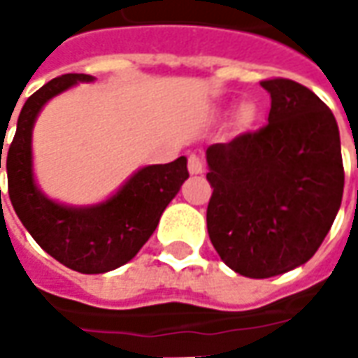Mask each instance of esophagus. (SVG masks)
<instances>
[{
    "mask_svg": "<svg viewBox=\"0 0 358 358\" xmlns=\"http://www.w3.org/2000/svg\"><path fill=\"white\" fill-rule=\"evenodd\" d=\"M187 171L192 172V174H203L205 172L203 157L197 155V153H192V155L187 157Z\"/></svg>",
    "mask_w": 358,
    "mask_h": 358,
    "instance_id": "obj_1",
    "label": "esophagus"
}]
</instances>
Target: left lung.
I'll return each instance as SVG.
<instances>
[{"label":"left lung","instance_id":"obj_1","mask_svg":"<svg viewBox=\"0 0 358 358\" xmlns=\"http://www.w3.org/2000/svg\"><path fill=\"white\" fill-rule=\"evenodd\" d=\"M268 122L207 149V230L238 274L270 278L322 245L343 195L338 122L299 82L266 78Z\"/></svg>","mask_w":358,"mask_h":358}]
</instances>
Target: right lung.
Returning <instances> with one entry per match:
<instances>
[{
    "instance_id": "obj_1",
    "label": "right lung",
    "mask_w": 358,
    "mask_h": 358,
    "mask_svg": "<svg viewBox=\"0 0 358 358\" xmlns=\"http://www.w3.org/2000/svg\"><path fill=\"white\" fill-rule=\"evenodd\" d=\"M92 80L94 76L90 74H63L30 95L20 110L17 132L7 151V186L17 217L45 253L82 274L109 272L134 259L189 176L186 157H178L172 163L138 171L117 195L95 207H63L40 194L32 178L30 151L36 117L53 95L76 82Z\"/></svg>"
}]
</instances>
